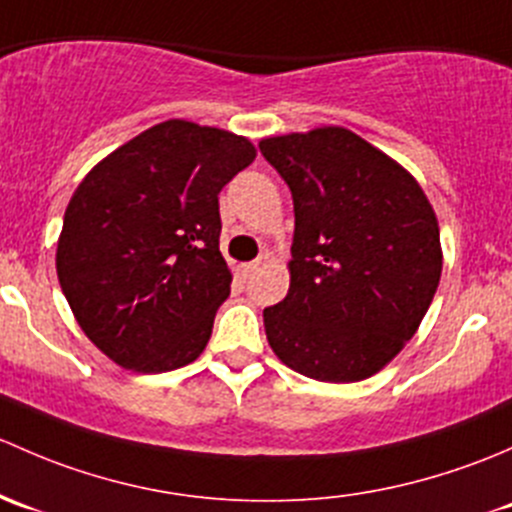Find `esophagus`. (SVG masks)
<instances>
[{"instance_id": "1", "label": "esophagus", "mask_w": 512, "mask_h": 512, "mask_svg": "<svg viewBox=\"0 0 512 512\" xmlns=\"http://www.w3.org/2000/svg\"><path fill=\"white\" fill-rule=\"evenodd\" d=\"M258 266H261V261H251V263H244V266H241V276H244V278L254 276V273L258 271Z\"/></svg>"}]
</instances>
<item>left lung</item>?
Listing matches in <instances>:
<instances>
[{
  "label": "left lung",
  "instance_id": "left-lung-1",
  "mask_svg": "<svg viewBox=\"0 0 512 512\" xmlns=\"http://www.w3.org/2000/svg\"><path fill=\"white\" fill-rule=\"evenodd\" d=\"M293 194L291 288L263 310L283 365L360 382L412 340L441 278L439 221L416 179L345 128L258 142Z\"/></svg>",
  "mask_w": 512,
  "mask_h": 512
}]
</instances>
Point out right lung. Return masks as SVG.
<instances>
[{"instance_id":"1","label":"right lung","mask_w":512,"mask_h":512,"mask_svg":"<svg viewBox=\"0 0 512 512\" xmlns=\"http://www.w3.org/2000/svg\"><path fill=\"white\" fill-rule=\"evenodd\" d=\"M254 157L239 135L167 120L78 184L56 271L83 333L120 367L157 374L202 355L231 291L219 192Z\"/></svg>"}]
</instances>
